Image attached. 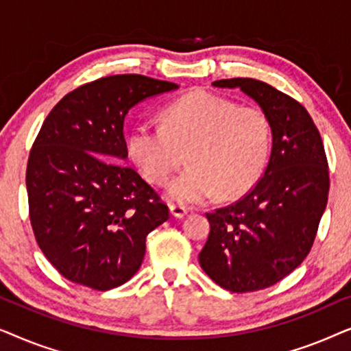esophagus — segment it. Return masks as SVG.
<instances>
[{
	"instance_id": "obj_1",
	"label": "esophagus",
	"mask_w": 351,
	"mask_h": 351,
	"mask_svg": "<svg viewBox=\"0 0 351 351\" xmlns=\"http://www.w3.org/2000/svg\"><path fill=\"white\" fill-rule=\"evenodd\" d=\"M169 210H171L172 217H176V219H184L186 215V209L184 208V206H179V204H171Z\"/></svg>"
}]
</instances>
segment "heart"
<instances>
[{
  "label": "heart",
  "mask_w": 351,
  "mask_h": 351,
  "mask_svg": "<svg viewBox=\"0 0 351 351\" xmlns=\"http://www.w3.org/2000/svg\"><path fill=\"white\" fill-rule=\"evenodd\" d=\"M268 147L270 123L262 110L237 107L203 89L166 105L161 126L137 124L129 137L131 158L156 185L169 180L186 153L190 166L167 186V195L182 204L246 193L265 166Z\"/></svg>",
  "instance_id": "b5f03b06"
}]
</instances>
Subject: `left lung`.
I'll return each mask as SVG.
<instances>
[{
    "label": "left lung",
    "instance_id": "left-lung-1",
    "mask_svg": "<svg viewBox=\"0 0 351 351\" xmlns=\"http://www.w3.org/2000/svg\"><path fill=\"white\" fill-rule=\"evenodd\" d=\"M213 86L238 88L261 107L270 123L271 153L246 196L206 214L210 232L199 265L223 289L261 291L308 256L328 204V160L313 119L297 100L252 78L219 80Z\"/></svg>",
    "mask_w": 351,
    "mask_h": 351
}]
</instances>
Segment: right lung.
Returning a JSON list of instances; mask_svg holds the SVG:
<instances>
[{
  "mask_svg": "<svg viewBox=\"0 0 351 351\" xmlns=\"http://www.w3.org/2000/svg\"><path fill=\"white\" fill-rule=\"evenodd\" d=\"M179 86L142 75L105 76L66 94L43 123L27 165L30 222L47 261L66 280L108 291L131 280L147 234L169 209L123 165L129 110Z\"/></svg>",
  "mask_w": 351,
  "mask_h": 351,
  "instance_id": "1",
  "label": "right lung"
}]
</instances>
